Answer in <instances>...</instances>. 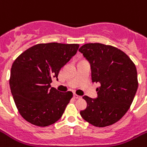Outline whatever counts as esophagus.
I'll return each instance as SVG.
<instances>
[{
    "mask_svg": "<svg viewBox=\"0 0 147 147\" xmlns=\"http://www.w3.org/2000/svg\"><path fill=\"white\" fill-rule=\"evenodd\" d=\"M74 98H76V99H80V98H81V96H79V95H77V94H74Z\"/></svg>",
    "mask_w": 147,
    "mask_h": 147,
    "instance_id": "esophagus-1",
    "label": "esophagus"
}]
</instances>
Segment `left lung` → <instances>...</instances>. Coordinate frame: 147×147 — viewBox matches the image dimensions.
Here are the masks:
<instances>
[{"mask_svg":"<svg viewBox=\"0 0 147 147\" xmlns=\"http://www.w3.org/2000/svg\"><path fill=\"white\" fill-rule=\"evenodd\" d=\"M90 64L92 82H99L98 96H83L87 107L81 110L82 119L96 127L118 122L128 111L138 90L134 64L125 53L101 43H87L80 48Z\"/></svg>","mask_w":147,"mask_h":147,"instance_id":"1","label":"left lung"}]
</instances>
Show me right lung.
<instances>
[{
	"label": "right lung",
	"mask_w": 147,
	"mask_h": 147,
	"mask_svg": "<svg viewBox=\"0 0 147 147\" xmlns=\"http://www.w3.org/2000/svg\"><path fill=\"white\" fill-rule=\"evenodd\" d=\"M79 44L49 43L35 45L13 62L9 86L19 113L34 125L46 127L61 117L73 97L51 87L61 68L78 50Z\"/></svg>",
	"instance_id": "obj_1"
}]
</instances>
